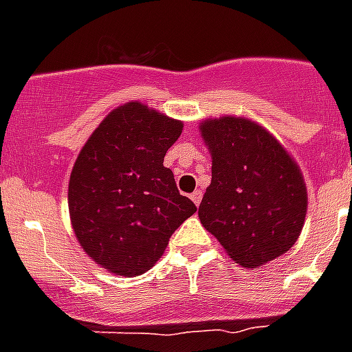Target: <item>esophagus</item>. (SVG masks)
Masks as SVG:
<instances>
[{"label": "esophagus", "instance_id": "obj_1", "mask_svg": "<svg viewBox=\"0 0 352 352\" xmlns=\"http://www.w3.org/2000/svg\"><path fill=\"white\" fill-rule=\"evenodd\" d=\"M201 197H203L201 190H194V192L190 194V199H192V201L196 203V205H199V203H201Z\"/></svg>", "mask_w": 352, "mask_h": 352}]
</instances>
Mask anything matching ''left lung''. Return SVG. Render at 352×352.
Listing matches in <instances>:
<instances>
[{
  "label": "left lung",
  "mask_w": 352,
  "mask_h": 352,
  "mask_svg": "<svg viewBox=\"0 0 352 352\" xmlns=\"http://www.w3.org/2000/svg\"><path fill=\"white\" fill-rule=\"evenodd\" d=\"M212 182L199 205L201 225L226 254L259 268L295 245L307 192L297 164L268 131L246 118L203 122Z\"/></svg>",
  "instance_id": "obj_1"
}]
</instances>
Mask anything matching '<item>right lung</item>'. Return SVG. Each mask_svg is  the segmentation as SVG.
Wrapping results in <instances>:
<instances>
[{
	"label": "right lung",
	"mask_w": 352,
	"mask_h": 352,
	"mask_svg": "<svg viewBox=\"0 0 352 352\" xmlns=\"http://www.w3.org/2000/svg\"><path fill=\"white\" fill-rule=\"evenodd\" d=\"M183 124L140 102L117 107L93 131L69 176L72 226L84 252L113 274L153 268L169 237L196 212L165 153Z\"/></svg>",
	"instance_id": "right-lung-1"
}]
</instances>
